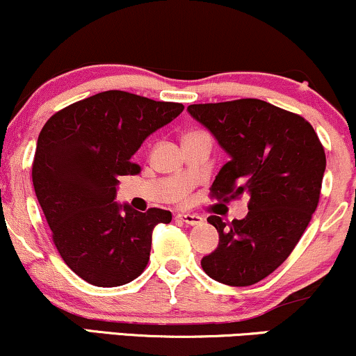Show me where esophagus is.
<instances>
[{
	"label": "esophagus",
	"instance_id": "34e87169",
	"mask_svg": "<svg viewBox=\"0 0 356 356\" xmlns=\"http://www.w3.org/2000/svg\"><path fill=\"white\" fill-rule=\"evenodd\" d=\"M175 220L184 222V224H189V225H199L202 224V217L197 216V213H189V212H181L175 216Z\"/></svg>",
	"mask_w": 356,
	"mask_h": 356
}]
</instances>
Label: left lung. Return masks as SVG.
Returning a JSON list of instances; mask_svg holds the SVG:
<instances>
[{
    "mask_svg": "<svg viewBox=\"0 0 356 356\" xmlns=\"http://www.w3.org/2000/svg\"><path fill=\"white\" fill-rule=\"evenodd\" d=\"M191 115L216 136L230 161L211 187V199L248 195L245 219H207L219 247L202 259L204 272L232 286L264 280L289 259L320 200L325 149L302 115L260 99L191 104Z\"/></svg>",
    "mask_w": 356,
    "mask_h": 356,
    "instance_id": "left-lung-1",
    "label": "left lung"
}]
</instances>
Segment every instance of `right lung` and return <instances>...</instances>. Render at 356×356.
<instances>
[{"instance_id":"add662e5","label":"right lung","mask_w":356,"mask_h":356,"mask_svg":"<svg viewBox=\"0 0 356 356\" xmlns=\"http://www.w3.org/2000/svg\"><path fill=\"white\" fill-rule=\"evenodd\" d=\"M184 111L181 102L104 91L51 115L38 137L33 186L64 264L96 286L129 284L144 272L152 229L169 224L164 209L132 211L114 202L119 175L149 134Z\"/></svg>"}]
</instances>
